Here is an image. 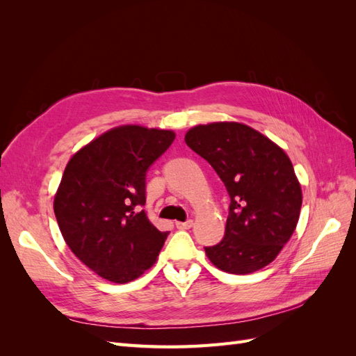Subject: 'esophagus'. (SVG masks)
<instances>
[{
  "mask_svg": "<svg viewBox=\"0 0 356 356\" xmlns=\"http://www.w3.org/2000/svg\"><path fill=\"white\" fill-rule=\"evenodd\" d=\"M193 227V220H188L186 222H177V229L179 230H188Z\"/></svg>",
  "mask_w": 356,
  "mask_h": 356,
  "instance_id": "34e87169",
  "label": "esophagus"
}]
</instances>
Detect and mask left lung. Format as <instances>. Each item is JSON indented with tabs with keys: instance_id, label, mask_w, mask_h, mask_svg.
Instances as JSON below:
<instances>
[{
	"instance_id": "1",
	"label": "left lung",
	"mask_w": 356,
	"mask_h": 356,
	"mask_svg": "<svg viewBox=\"0 0 356 356\" xmlns=\"http://www.w3.org/2000/svg\"><path fill=\"white\" fill-rule=\"evenodd\" d=\"M184 139L215 169L230 196L224 238L204 248L211 263L233 275L270 264L293 236L303 202L286 153L238 122L199 124Z\"/></svg>"
}]
</instances>
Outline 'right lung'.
Segmentation results:
<instances>
[{
	"label": "right lung",
	"mask_w": 356,
	"mask_h": 356,
	"mask_svg": "<svg viewBox=\"0 0 356 356\" xmlns=\"http://www.w3.org/2000/svg\"><path fill=\"white\" fill-rule=\"evenodd\" d=\"M175 132L123 124L95 138L63 170L53 209L70 250L114 284L152 267L168 232L141 209L147 169L174 143Z\"/></svg>",
	"instance_id": "add662e5"
}]
</instances>
